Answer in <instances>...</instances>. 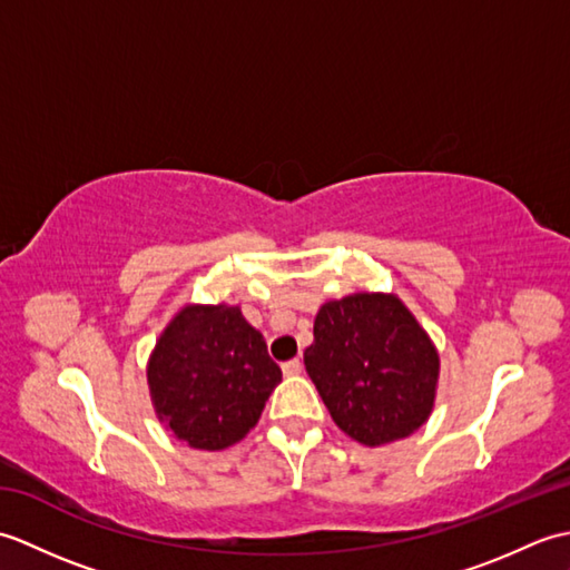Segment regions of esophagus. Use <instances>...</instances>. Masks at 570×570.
<instances>
[{
	"instance_id": "esophagus-1",
	"label": "esophagus",
	"mask_w": 570,
	"mask_h": 570,
	"mask_svg": "<svg viewBox=\"0 0 570 570\" xmlns=\"http://www.w3.org/2000/svg\"><path fill=\"white\" fill-rule=\"evenodd\" d=\"M282 370H284L286 377H296V374H301V370H304V362H301L298 357L296 360H288V362H284Z\"/></svg>"
}]
</instances>
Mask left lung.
<instances>
[{
    "instance_id": "8db88e82",
    "label": "left lung",
    "mask_w": 570,
    "mask_h": 570,
    "mask_svg": "<svg viewBox=\"0 0 570 570\" xmlns=\"http://www.w3.org/2000/svg\"><path fill=\"white\" fill-rule=\"evenodd\" d=\"M304 362L333 421L365 445L406 439L433 409L439 353L396 296L323 304Z\"/></svg>"
}]
</instances>
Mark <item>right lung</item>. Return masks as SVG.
Masks as SVG:
<instances>
[{
    "label": "right lung",
    "instance_id": "right-lung-1",
    "mask_svg": "<svg viewBox=\"0 0 570 570\" xmlns=\"http://www.w3.org/2000/svg\"><path fill=\"white\" fill-rule=\"evenodd\" d=\"M147 377L166 429L220 451L257 426L282 370L237 306H186L156 343Z\"/></svg>",
    "mask_w": 570,
    "mask_h": 570
}]
</instances>
